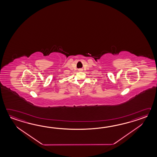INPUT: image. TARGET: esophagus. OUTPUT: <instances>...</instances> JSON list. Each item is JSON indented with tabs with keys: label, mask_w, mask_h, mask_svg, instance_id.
<instances>
[{
	"label": "esophagus",
	"mask_w": 157,
	"mask_h": 157,
	"mask_svg": "<svg viewBox=\"0 0 157 157\" xmlns=\"http://www.w3.org/2000/svg\"><path fill=\"white\" fill-rule=\"evenodd\" d=\"M82 70H81V69H80V70H79V71H82Z\"/></svg>",
	"instance_id": "34e87169"
}]
</instances>
